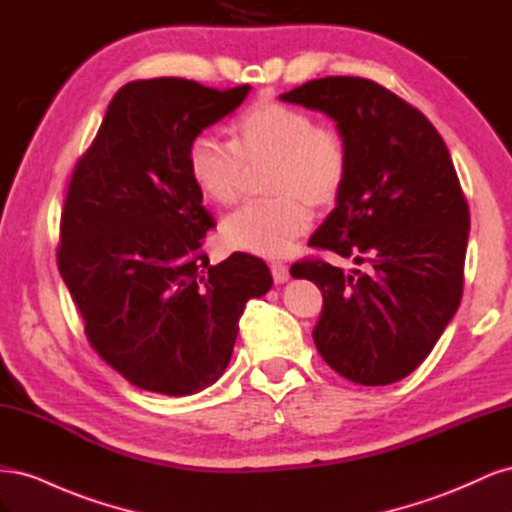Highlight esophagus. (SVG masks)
I'll use <instances>...</instances> for the list:
<instances>
[{"instance_id": "obj_1", "label": "esophagus", "mask_w": 512, "mask_h": 512, "mask_svg": "<svg viewBox=\"0 0 512 512\" xmlns=\"http://www.w3.org/2000/svg\"><path fill=\"white\" fill-rule=\"evenodd\" d=\"M269 269H271V275H273V282L275 284H284L288 277H290L288 267L284 265V262H271Z\"/></svg>"}]
</instances>
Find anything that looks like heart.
Returning a JSON list of instances; mask_svg holds the SVG:
<instances>
[{
    "label": "heart",
    "mask_w": 512,
    "mask_h": 512,
    "mask_svg": "<svg viewBox=\"0 0 512 512\" xmlns=\"http://www.w3.org/2000/svg\"><path fill=\"white\" fill-rule=\"evenodd\" d=\"M232 147L198 134L188 147V173L213 205H232L247 170L273 164L267 192L273 198L247 203L222 222L232 250L284 256L312 224V207H333L344 192L350 156L344 132L316 123L305 108L258 98L232 123Z\"/></svg>",
    "instance_id": "1"
}]
</instances>
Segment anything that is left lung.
I'll return each mask as SVG.
<instances>
[{"label":"left lung","instance_id":"8db88e82","mask_svg":"<svg viewBox=\"0 0 512 512\" xmlns=\"http://www.w3.org/2000/svg\"><path fill=\"white\" fill-rule=\"evenodd\" d=\"M280 98L327 113L348 143L344 192L309 245L369 265L350 275L322 258L290 267L322 292L316 348L350 382H397L461 303L470 209L451 153L418 108L361 76H327Z\"/></svg>","mask_w":512,"mask_h":512}]
</instances>
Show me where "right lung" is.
Listing matches in <instances>:
<instances>
[{
	"label": "right lung",
	"mask_w": 512,
	"mask_h": 512,
	"mask_svg": "<svg viewBox=\"0 0 512 512\" xmlns=\"http://www.w3.org/2000/svg\"><path fill=\"white\" fill-rule=\"evenodd\" d=\"M247 91L177 76L132 81L74 166L57 267L89 346L138 389L181 397L213 384L245 303L273 284L250 254L209 265L203 239L215 222L188 173L192 138Z\"/></svg>",
	"instance_id": "obj_1"
}]
</instances>
